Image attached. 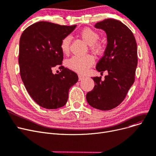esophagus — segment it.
I'll return each instance as SVG.
<instances>
[{"label":"esophagus","mask_w":156,"mask_h":156,"mask_svg":"<svg viewBox=\"0 0 156 156\" xmlns=\"http://www.w3.org/2000/svg\"><path fill=\"white\" fill-rule=\"evenodd\" d=\"M84 78H85V77H84L83 76H82V75H78V79H79V81L82 80H83Z\"/></svg>","instance_id":"esophagus-1"}]
</instances>
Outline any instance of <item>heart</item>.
<instances>
[{
  "mask_svg": "<svg viewBox=\"0 0 156 156\" xmlns=\"http://www.w3.org/2000/svg\"><path fill=\"white\" fill-rule=\"evenodd\" d=\"M80 37L85 43L90 45V49L94 53H99L103 48L102 44L98 43L99 35L97 31L90 28H85L80 32ZM72 37L66 36L63 37L60 44V48L64 54H67L69 51ZM94 64V58L90 55L83 57L73 56L67 60V66L74 71L80 74L85 73Z\"/></svg>",
  "mask_w": 156,
  "mask_h": 156,
  "instance_id": "obj_1",
  "label": "heart"
}]
</instances>
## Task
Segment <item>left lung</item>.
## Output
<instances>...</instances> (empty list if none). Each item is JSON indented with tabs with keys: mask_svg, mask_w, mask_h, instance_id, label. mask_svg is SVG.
Here are the masks:
<instances>
[{
	"mask_svg": "<svg viewBox=\"0 0 156 156\" xmlns=\"http://www.w3.org/2000/svg\"><path fill=\"white\" fill-rule=\"evenodd\" d=\"M95 28L105 32L107 45L103 57L96 65L98 71H107L105 76L92 78L94 89L86 95L88 103L101 110H110L125 99L134 82L138 64L137 44L133 32L123 23L114 19L98 22Z\"/></svg>",
	"mask_w": 156,
	"mask_h": 156,
	"instance_id": "8db88e82",
	"label": "left lung"
}]
</instances>
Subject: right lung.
Listing matches in <instances>:
<instances>
[{
    "instance_id": "add662e5",
    "label": "right lung",
    "mask_w": 156,
    "mask_h": 156,
    "mask_svg": "<svg viewBox=\"0 0 156 156\" xmlns=\"http://www.w3.org/2000/svg\"><path fill=\"white\" fill-rule=\"evenodd\" d=\"M76 27V25L65 26L39 22L27 28L20 37V76L30 97L44 108L64 106L69 89L78 80L76 73L63 66L59 67L62 70L59 74L52 72L63 60L60 48L62 39Z\"/></svg>"
}]
</instances>
